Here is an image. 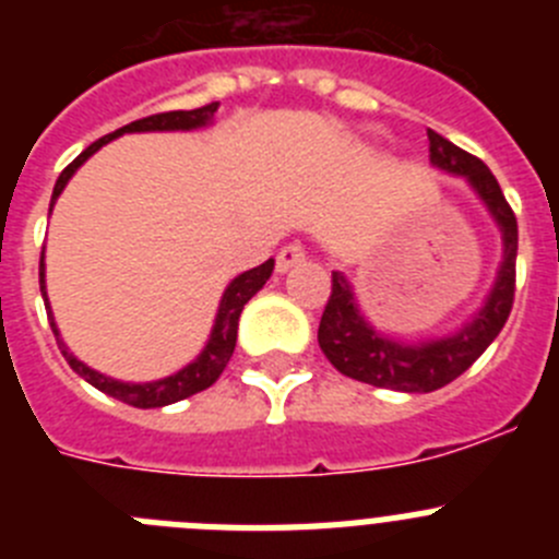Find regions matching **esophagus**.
I'll use <instances>...</instances> for the list:
<instances>
[{
  "instance_id": "esophagus-1",
  "label": "esophagus",
  "mask_w": 559,
  "mask_h": 559,
  "mask_svg": "<svg viewBox=\"0 0 559 559\" xmlns=\"http://www.w3.org/2000/svg\"><path fill=\"white\" fill-rule=\"evenodd\" d=\"M305 263V249L302 246H296V243H288L280 249V254H276V271L280 274H285V271H290L294 265Z\"/></svg>"
}]
</instances>
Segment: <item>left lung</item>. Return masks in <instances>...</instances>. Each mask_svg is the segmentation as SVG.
<instances>
[{
	"instance_id": "8db88e82",
	"label": "left lung",
	"mask_w": 559,
	"mask_h": 559,
	"mask_svg": "<svg viewBox=\"0 0 559 559\" xmlns=\"http://www.w3.org/2000/svg\"><path fill=\"white\" fill-rule=\"evenodd\" d=\"M428 156L437 170L462 176L473 187L501 231V263L484 305L453 333L428 341H403L374 330L360 310L353 283L341 271H333V290L319 324V347L341 374L369 386L408 394L437 392L456 380L464 369H471L473 360L490 347L507 324L515 296L518 221L496 176L481 159L439 136L437 131H428Z\"/></svg>"
}]
</instances>
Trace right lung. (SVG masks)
<instances>
[{"label":"right lung","mask_w":559,"mask_h":559,"mask_svg":"<svg viewBox=\"0 0 559 559\" xmlns=\"http://www.w3.org/2000/svg\"><path fill=\"white\" fill-rule=\"evenodd\" d=\"M215 111H218V103L192 108V111L153 114V117L128 122V126L117 128V131L103 136V140L92 142V145H88L86 151H83L81 156H78V159L61 173V176H58L56 190H52V201H49V212H52V206H56L58 195H61L63 187L69 185V179L78 173V167H81L88 156H95V153L100 151L103 145H108L111 140H117V136H122V133H142V131H195V128L212 126ZM271 271H274V260H265L263 265H257V269L237 274L235 280L226 285L224 296H221L218 313H215V322H212L210 338H206L204 349L195 355V360H190V364L181 367L179 372H173L159 380H147V383H128V380L108 378V374L86 367L83 360H78L75 355L69 353V347L61 338V330H58L56 324V316H52V308H49L47 280H44V254H41V265H38V283H41V296H44V305H47L49 328H52V333H56L58 347H61L63 358L69 360V367L75 369L86 383H92V386L100 389L103 394H108V397L122 400V403H128V406L133 408H162V406H170V403H179V400L190 397V394L204 392V389H210L212 383L221 378V372H224L226 364H229L231 353H235L237 319H240V313H243V305L249 302L251 296L263 288L265 283H269Z\"/></svg>","instance_id":"add662e5"}]
</instances>
